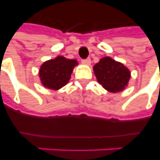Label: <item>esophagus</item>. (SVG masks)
Returning <instances> with one entry per match:
<instances>
[{
  "label": "esophagus",
  "instance_id": "obj_1",
  "mask_svg": "<svg viewBox=\"0 0 160 160\" xmlns=\"http://www.w3.org/2000/svg\"><path fill=\"white\" fill-rule=\"evenodd\" d=\"M82 64L85 65H90V64H91V60H90V58L85 59V60H82Z\"/></svg>",
  "mask_w": 160,
  "mask_h": 160
}]
</instances>
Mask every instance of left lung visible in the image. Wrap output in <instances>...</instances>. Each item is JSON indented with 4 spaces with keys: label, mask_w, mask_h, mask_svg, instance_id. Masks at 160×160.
Here are the masks:
<instances>
[{
    "label": "left lung",
    "mask_w": 160,
    "mask_h": 160,
    "mask_svg": "<svg viewBox=\"0 0 160 160\" xmlns=\"http://www.w3.org/2000/svg\"><path fill=\"white\" fill-rule=\"evenodd\" d=\"M93 70L100 85L111 93L124 90L131 77L130 71L125 65L109 56L100 59Z\"/></svg>",
    "instance_id": "8db88e82"
}]
</instances>
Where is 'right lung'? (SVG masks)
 I'll list each match as a JSON object with an SVG mask.
<instances>
[{
  "label": "right lung",
  "instance_id": "add662e5",
  "mask_svg": "<svg viewBox=\"0 0 160 160\" xmlns=\"http://www.w3.org/2000/svg\"><path fill=\"white\" fill-rule=\"evenodd\" d=\"M77 65L76 60L66 59L61 55L46 60L39 70L41 84L50 90H60L69 82L73 70Z\"/></svg>",
  "mask_w": 160,
  "mask_h": 160
}]
</instances>
